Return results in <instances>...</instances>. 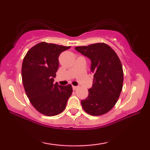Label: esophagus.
Listing matches in <instances>:
<instances>
[{
  "label": "esophagus",
  "mask_w": 150,
  "mask_h": 150,
  "mask_svg": "<svg viewBox=\"0 0 150 150\" xmlns=\"http://www.w3.org/2000/svg\"><path fill=\"white\" fill-rule=\"evenodd\" d=\"M72 88H73V90H76L78 89V87L77 86H72Z\"/></svg>",
  "instance_id": "1"
}]
</instances>
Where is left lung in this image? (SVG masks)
I'll list each match as a JSON object with an SVG mask.
<instances>
[{"mask_svg":"<svg viewBox=\"0 0 150 150\" xmlns=\"http://www.w3.org/2000/svg\"><path fill=\"white\" fill-rule=\"evenodd\" d=\"M75 49L91 60V71L93 73V83L89 89V95L81 100L83 108L93 116L105 114L115 105L122 92L124 82L122 63L116 52L104 43L78 46Z\"/></svg>","mask_w":150,"mask_h":150,"instance_id":"8db88e82","label":"left lung"}]
</instances>
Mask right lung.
<instances>
[{"mask_svg": "<svg viewBox=\"0 0 150 150\" xmlns=\"http://www.w3.org/2000/svg\"><path fill=\"white\" fill-rule=\"evenodd\" d=\"M70 46L41 42L24 57L22 79L26 96L35 109L46 116L63 112L72 93L71 85L54 83L59 68V57Z\"/></svg>", "mask_w": 150, "mask_h": 150, "instance_id": "add662e5", "label": "right lung"}]
</instances>
